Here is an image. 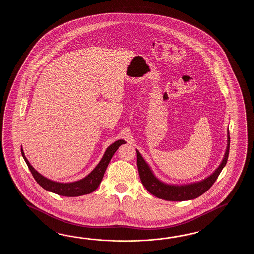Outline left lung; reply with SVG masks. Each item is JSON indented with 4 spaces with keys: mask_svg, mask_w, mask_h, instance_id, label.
Wrapping results in <instances>:
<instances>
[{
    "mask_svg": "<svg viewBox=\"0 0 254 254\" xmlns=\"http://www.w3.org/2000/svg\"><path fill=\"white\" fill-rule=\"evenodd\" d=\"M228 145L224 158L221 162V165L218 167L214 173L204 179L203 181L187 184V185H168L160 182L151 173V169L148 166L140 152L137 151V166L140 174V181L147 190L154 195L159 199H163L171 201H183V200H193L203 194L211 188L212 184L219 177L222 169L226 165L230 151V133H228Z\"/></svg>",
    "mask_w": 254,
    "mask_h": 254,
    "instance_id": "1",
    "label": "left lung"
}]
</instances>
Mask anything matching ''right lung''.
<instances>
[{
  "mask_svg": "<svg viewBox=\"0 0 254 254\" xmlns=\"http://www.w3.org/2000/svg\"><path fill=\"white\" fill-rule=\"evenodd\" d=\"M124 143H125V140H116L112 145L109 146L101 162H99V164L92 173L85 178L81 179L78 182L70 183V184L56 183L43 177V175L40 174L37 171H35L34 168L30 164V162H28L27 158L24 155L22 148L21 149V151L29 170L33 174V178L35 179V181L43 187V189L61 196L76 197L81 195L89 194L97 189L98 186L100 185L103 180V175L106 171V168L108 166L109 162L111 161L112 157L114 156V152L117 151L120 146Z\"/></svg>",
  "mask_w": 254,
  "mask_h": 254,
  "instance_id": "1",
  "label": "right lung"
}]
</instances>
